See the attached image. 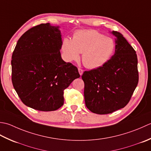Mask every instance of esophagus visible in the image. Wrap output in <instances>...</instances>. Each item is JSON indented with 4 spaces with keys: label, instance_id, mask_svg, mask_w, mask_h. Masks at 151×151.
Wrapping results in <instances>:
<instances>
[{
    "label": "esophagus",
    "instance_id": "esophagus-1",
    "mask_svg": "<svg viewBox=\"0 0 151 151\" xmlns=\"http://www.w3.org/2000/svg\"><path fill=\"white\" fill-rule=\"evenodd\" d=\"M78 71H79V73L80 76H81L83 74V70H82L81 68H78Z\"/></svg>",
    "mask_w": 151,
    "mask_h": 151
}]
</instances>
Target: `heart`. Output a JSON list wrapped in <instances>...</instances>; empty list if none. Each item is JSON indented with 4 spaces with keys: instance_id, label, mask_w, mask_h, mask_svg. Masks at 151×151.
Returning a JSON list of instances; mask_svg holds the SVG:
<instances>
[{
    "instance_id": "obj_1",
    "label": "heart",
    "mask_w": 151,
    "mask_h": 151,
    "mask_svg": "<svg viewBox=\"0 0 151 151\" xmlns=\"http://www.w3.org/2000/svg\"><path fill=\"white\" fill-rule=\"evenodd\" d=\"M114 49L112 38L94 30H79L73 35L72 40L65 38L62 42V50L68 61L78 60L82 53L83 63L91 69L103 66Z\"/></svg>"
}]
</instances>
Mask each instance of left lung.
Segmentation results:
<instances>
[{
  "label": "left lung",
  "instance_id": "left-lung-1",
  "mask_svg": "<svg viewBox=\"0 0 151 151\" xmlns=\"http://www.w3.org/2000/svg\"><path fill=\"white\" fill-rule=\"evenodd\" d=\"M116 37L115 52L101 67L85 71V105L96 114H109L124 107L139 81L136 51L122 34L113 30Z\"/></svg>",
  "mask_w": 151,
  "mask_h": 151
}]
</instances>
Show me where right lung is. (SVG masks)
<instances>
[{
    "label": "right lung",
    "mask_w": 151,
    "mask_h": 151,
    "mask_svg": "<svg viewBox=\"0 0 151 151\" xmlns=\"http://www.w3.org/2000/svg\"><path fill=\"white\" fill-rule=\"evenodd\" d=\"M59 27L43 23L24 32L12 57V81L22 102L42 111L63 105L64 91L80 77L77 67L62 59Z\"/></svg>",
    "instance_id": "obj_1"
}]
</instances>
